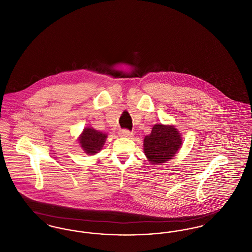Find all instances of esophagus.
Here are the masks:
<instances>
[{
	"label": "esophagus",
	"mask_w": 252,
	"mask_h": 252,
	"mask_svg": "<svg viewBox=\"0 0 252 252\" xmlns=\"http://www.w3.org/2000/svg\"><path fill=\"white\" fill-rule=\"evenodd\" d=\"M119 135L121 137H125V138H131L133 136V133L129 131V130H127V129H123V130H120V132H119Z\"/></svg>",
	"instance_id": "esophagus-1"
}]
</instances>
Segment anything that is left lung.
Wrapping results in <instances>:
<instances>
[{
    "label": "left lung",
    "instance_id": "left-lung-1",
    "mask_svg": "<svg viewBox=\"0 0 252 252\" xmlns=\"http://www.w3.org/2000/svg\"><path fill=\"white\" fill-rule=\"evenodd\" d=\"M181 144V135L174 126L156 124L144 137V155L152 164L161 165L176 156Z\"/></svg>",
    "mask_w": 252,
    "mask_h": 252
}]
</instances>
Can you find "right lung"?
I'll return each mask as SVG.
<instances>
[{
    "mask_svg": "<svg viewBox=\"0 0 252 252\" xmlns=\"http://www.w3.org/2000/svg\"><path fill=\"white\" fill-rule=\"evenodd\" d=\"M107 134L95 130L93 127H86L78 138L80 146L88 155H95L100 150H102Z\"/></svg>",
    "mask_w": 252,
    "mask_h": 252,
    "instance_id": "right-lung-1",
    "label": "right lung"
}]
</instances>
